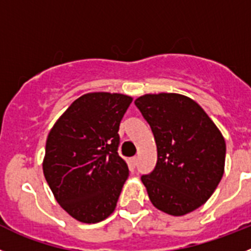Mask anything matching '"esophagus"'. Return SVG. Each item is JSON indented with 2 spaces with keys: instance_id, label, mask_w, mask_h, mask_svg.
Segmentation results:
<instances>
[{
  "instance_id": "obj_1",
  "label": "esophagus",
  "mask_w": 251,
  "mask_h": 251,
  "mask_svg": "<svg viewBox=\"0 0 251 251\" xmlns=\"http://www.w3.org/2000/svg\"><path fill=\"white\" fill-rule=\"evenodd\" d=\"M137 161H139V157H137V156H135V157H132V158H131V163H132V166H133V167H136V165H137Z\"/></svg>"
}]
</instances>
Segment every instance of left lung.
<instances>
[{
	"label": "left lung",
	"mask_w": 251,
	"mask_h": 251,
	"mask_svg": "<svg viewBox=\"0 0 251 251\" xmlns=\"http://www.w3.org/2000/svg\"><path fill=\"white\" fill-rule=\"evenodd\" d=\"M135 105L157 145L156 167L141 177L150 201L176 217L193 212L223 177V135L200 105L181 94H146Z\"/></svg>",
	"instance_id": "left-lung-1"
}]
</instances>
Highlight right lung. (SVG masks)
Here are the masks:
<instances>
[{
	"label": "right lung",
	"mask_w": 251,
	"mask_h": 251,
	"mask_svg": "<svg viewBox=\"0 0 251 251\" xmlns=\"http://www.w3.org/2000/svg\"><path fill=\"white\" fill-rule=\"evenodd\" d=\"M131 101L124 94H85L49 132L44 177L60 207L81 223L109 217L130 175L118 150L119 126Z\"/></svg>",
	"instance_id": "obj_1"
}]
</instances>
